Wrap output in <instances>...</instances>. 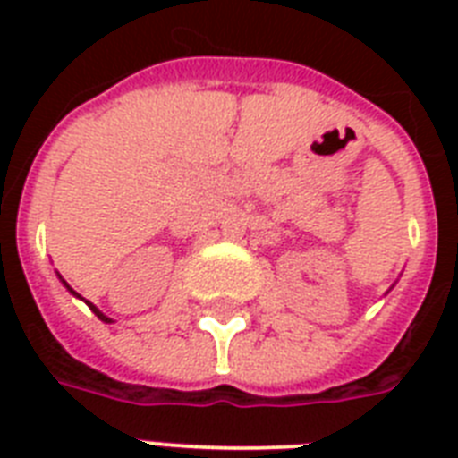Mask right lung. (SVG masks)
<instances>
[{
    "label": "right lung",
    "instance_id": "1",
    "mask_svg": "<svg viewBox=\"0 0 458 458\" xmlns=\"http://www.w3.org/2000/svg\"><path fill=\"white\" fill-rule=\"evenodd\" d=\"M61 283H64V285H66V287H68V283H66V280H61ZM68 293H71V294H75V297H81V294L75 293V290H71V287H68ZM85 304H88V306H89V309H92V313H95L97 318H99V320H104V323H111V318H106V316H104V313H102V311H99V309H97V306H95V304H89V301H85Z\"/></svg>",
    "mask_w": 458,
    "mask_h": 458
}]
</instances>
